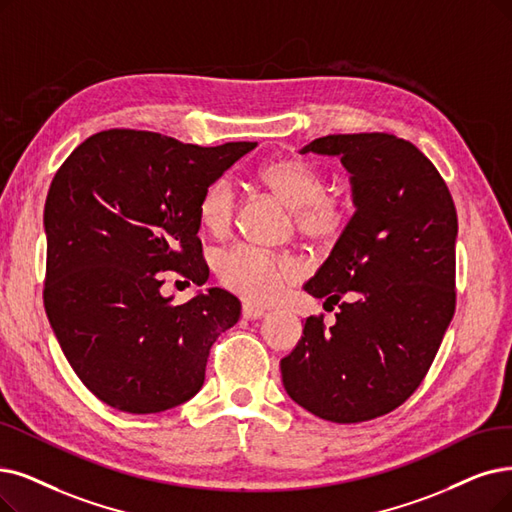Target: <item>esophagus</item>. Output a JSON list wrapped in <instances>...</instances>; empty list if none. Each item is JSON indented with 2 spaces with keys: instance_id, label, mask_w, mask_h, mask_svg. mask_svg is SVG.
<instances>
[{
  "instance_id": "esophagus-1",
  "label": "esophagus",
  "mask_w": 512,
  "mask_h": 512,
  "mask_svg": "<svg viewBox=\"0 0 512 512\" xmlns=\"http://www.w3.org/2000/svg\"><path fill=\"white\" fill-rule=\"evenodd\" d=\"M264 315H267V311H264L262 306H256V304H250V302H243V309H241V317H243V319L252 321V319H260V317H264Z\"/></svg>"
}]
</instances>
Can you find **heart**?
<instances>
[{"instance_id":"obj_1","label":"heart","mask_w":512,"mask_h":512,"mask_svg":"<svg viewBox=\"0 0 512 512\" xmlns=\"http://www.w3.org/2000/svg\"><path fill=\"white\" fill-rule=\"evenodd\" d=\"M258 180L294 212V222L302 237L332 243L349 224V212L342 203L327 195L325 176L302 159H275L258 170ZM197 216L201 227L212 235L231 229L235 216V189L229 178H216L203 189ZM298 271L294 258L273 254L252 245H235L216 258V273L224 288L248 302L275 300Z\"/></svg>"}]
</instances>
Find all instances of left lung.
<instances>
[{
    "mask_svg": "<svg viewBox=\"0 0 512 512\" xmlns=\"http://www.w3.org/2000/svg\"><path fill=\"white\" fill-rule=\"evenodd\" d=\"M300 153L340 157L355 214L304 283L338 304L336 323L306 317L281 378L306 412L365 422L416 391L454 317L456 206L431 159L393 134H330Z\"/></svg>",
    "mask_w": 512,
    "mask_h": 512,
    "instance_id": "obj_1",
    "label": "left lung"
}]
</instances>
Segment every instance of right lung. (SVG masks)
Here are the masks:
<instances>
[{
	"instance_id": "right-lung-1",
	"label": "right lung",
	"mask_w": 512,
	"mask_h": 512,
	"mask_svg": "<svg viewBox=\"0 0 512 512\" xmlns=\"http://www.w3.org/2000/svg\"><path fill=\"white\" fill-rule=\"evenodd\" d=\"M254 147L105 130L58 168L44 210V306L67 361L102 403L157 414L199 393L212 344L239 321L241 302L210 288L174 306L159 292L161 273L208 281L199 197Z\"/></svg>"
}]
</instances>
